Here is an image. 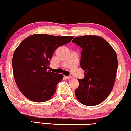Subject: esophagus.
Listing matches in <instances>:
<instances>
[{
  "mask_svg": "<svg viewBox=\"0 0 131 131\" xmlns=\"http://www.w3.org/2000/svg\"><path fill=\"white\" fill-rule=\"evenodd\" d=\"M71 78H72L71 76H64V78L67 79H70Z\"/></svg>",
  "mask_w": 131,
  "mask_h": 131,
  "instance_id": "1",
  "label": "esophagus"
}]
</instances>
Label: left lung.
I'll list each match as a JSON object with an SVG mask.
<instances>
[{"label":"left lung","instance_id":"8db88e82","mask_svg":"<svg viewBox=\"0 0 131 131\" xmlns=\"http://www.w3.org/2000/svg\"><path fill=\"white\" fill-rule=\"evenodd\" d=\"M72 42L82 49L80 64L85 71V78L78 79L76 97L82 104L95 106L104 101L113 88L118 70L116 53L99 36L76 37Z\"/></svg>","mask_w":131,"mask_h":131}]
</instances>
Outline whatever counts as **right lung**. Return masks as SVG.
<instances>
[{
  "instance_id": "obj_1",
  "label": "right lung",
  "mask_w": 131,
  "mask_h": 131,
  "mask_svg": "<svg viewBox=\"0 0 131 131\" xmlns=\"http://www.w3.org/2000/svg\"><path fill=\"white\" fill-rule=\"evenodd\" d=\"M73 36L36 34L24 39L15 50L12 68L18 88L27 99L43 102L53 97L61 74L47 71L57 48L73 39Z\"/></svg>"
}]
</instances>
